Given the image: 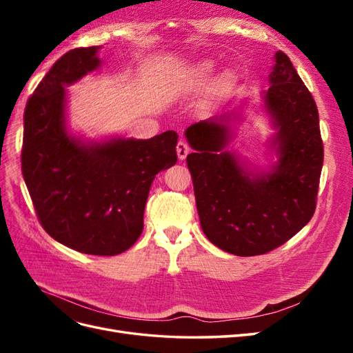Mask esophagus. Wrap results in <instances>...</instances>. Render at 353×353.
<instances>
[{
  "mask_svg": "<svg viewBox=\"0 0 353 353\" xmlns=\"http://www.w3.org/2000/svg\"><path fill=\"white\" fill-rule=\"evenodd\" d=\"M188 153H190L188 144H187L185 141H179V143L176 144V154H178V159L181 160V162H183V160H185V157H187Z\"/></svg>",
  "mask_w": 353,
  "mask_h": 353,
  "instance_id": "obj_1",
  "label": "esophagus"
}]
</instances>
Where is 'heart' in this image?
<instances>
[{"label":"heart","instance_id":"heart-1","mask_svg":"<svg viewBox=\"0 0 353 353\" xmlns=\"http://www.w3.org/2000/svg\"><path fill=\"white\" fill-rule=\"evenodd\" d=\"M215 70V63L212 60H201L190 72L188 78V90L193 92H199L208 88V82L212 78V73ZM237 77L236 73L230 69L221 70L215 78L212 79L211 85L208 90V100L212 104L221 103L228 99L236 88Z\"/></svg>","mask_w":353,"mask_h":353}]
</instances>
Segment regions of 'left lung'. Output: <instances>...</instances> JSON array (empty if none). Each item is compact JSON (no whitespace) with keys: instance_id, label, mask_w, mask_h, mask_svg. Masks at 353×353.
Returning a JSON list of instances; mask_svg holds the SVG:
<instances>
[{"instance_id":"obj_1","label":"left lung","mask_w":353,"mask_h":353,"mask_svg":"<svg viewBox=\"0 0 353 353\" xmlns=\"http://www.w3.org/2000/svg\"><path fill=\"white\" fill-rule=\"evenodd\" d=\"M270 85L262 92L275 130L270 141L276 162L270 170L250 168L228 150L239 110L185 130L194 150L187 163L201 230L216 248L237 256L276 249L311 221L316 206L324 160L316 104L283 51L275 52Z\"/></svg>"}]
</instances>
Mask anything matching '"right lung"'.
<instances>
[{
  "label": "right lung",
  "mask_w": 353,
  "mask_h": 353,
  "mask_svg": "<svg viewBox=\"0 0 353 353\" xmlns=\"http://www.w3.org/2000/svg\"><path fill=\"white\" fill-rule=\"evenodd\" d=\"M99 50L66 52L28 100L22 172L52 239L81 253L114 256L141 236L148 191L160 170L176 163L178 135L85 141L69 134L66 87L101 66Z\"/></svg>",
  "instance_id": "add662e5"
}]
</instances>
